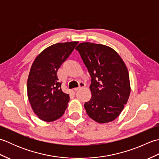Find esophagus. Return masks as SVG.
<instances>
[{"label": "esophagus", "instance_id": "obj_1", "mask_svg": "<svg viewBox=\"0 0 159 159\" xmlns=\"http://www.w3.org/2000/svg\"><path fill=\"white\" fill-rule=\"evenodd\" d=\"M85 83H80V85H79V87H76V88H74V90L75 91V92H76V91H78V90H79V89L82 88V87H85Z\"/></svg>", "mask_w": 159, "mask_h": 159}]
</instances>
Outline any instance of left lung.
<instances>
[{
	"label": "left lung",
	"mask_w": 159,
	"mask_h": 159,
	"mask_svg": "<svg viewBox=\"0 0 159 159\" xmlns=\"http://www.w3.org/2000/svg\"><path fill=\"white\" fill-rule=\"evenodd\" d=\"M76 49L92 78V98L84 105L86 112L98 123L111 122L120 116L130 93L126 64L108 46L83 42Z\"/></svg>",
	"instance_id": "8db88e82"
}]
</instances>
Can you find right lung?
<instances>
[{
    "label": "right lung",
    "mask_w": 159,
    "mask_h": 159,
    "mask_svg": "<svg viewBox=\"0 0 159 159\" xmlns=\"http://www.w3.org/2000/svg\"><path fill=\"white\" fill-rule=\"evenodd\" d=\"M78 43L67 42L50 46L32 64L27 80V96L33 111L40 120L53 121L65 113L70 97L62 92L57 72Z\"/></svg>",
    "instance_id": "add662e5"
}]
</instances>
